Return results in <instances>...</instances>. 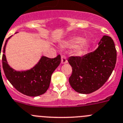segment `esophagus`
I'll return each mask as SVG.
<instances>
[{"instance_id":"34e87169","label":"esophagus","mask_w":123,"mask_h":123,"mask_svg":"<svg viewBox=\"0 0 123 123\" xmlns=\"http://www.w3.org/2000/svg\"><path fill=\"white\" fill-rule=\"evenodd\" d=\"M68 62L67 59H66V57L65 55L62 56V63L65 64Z\"/></svg>"}]
</instances>
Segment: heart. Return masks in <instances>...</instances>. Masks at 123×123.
I'll list each match as a JSON object with an SVG mask.
<instances>
[{
    "label": "heart",
    "instance_id": "heart-1",
    "mask_svg": "<svg viewBox=\"0 0 123 123\" xmlns=\"http://www.w3.org/2000/svg\"><path fill=\"white\" fill-rule=\"evenodd\" d=\"M83 38L81 37H77L69 39L68 41H65L63 44V46L66 48H74L77 46V52L79 54H82L88 48V42L86 41H83Z\"/></svg>",
    "mask_w": 123,
    "mask_h": 123
}]
</instances>
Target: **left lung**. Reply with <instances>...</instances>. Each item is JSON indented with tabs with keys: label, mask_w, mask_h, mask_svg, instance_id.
Segmentation results:
<instances>
[{
	"label": "left lung",
	"mask_w": 123,
	"mask_h": 123,
	"mask_svg": "<svg viewBox=\"0 0 123 123\" xmlns=\"http://www.w3.org/2000/svg\"><path fill=\"white\" fill-rule=\"evenodd\" d=\"M94 51L68 60L73 72L69 78L71 87L81 94L93 93L105 84L117 61V50L111 37L104 36Z\"/></svg>",
	"instance_id": "left-lung-1"
}]
</instances>
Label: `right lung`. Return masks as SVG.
<instances>
[{
    "label": "right lung",
    "instance_id": "1",
    "mask_svg": "<svg viewBox=\"0 0 123 123\" xmlns=\"http://www.w3.org/2000/svg\"><path fill=\"white\" fill-rule=\"evenodd\" d=\"M11 37L5 41L2 55V67L6 79L18 91L25 95L38 96L44 94L49 88L53 72L60 63V55L54 58L43 56L31 69L17 71L9 66L5 55L6 43Z\"/></svg>",
    "mask_w": 123,
    "mask_h": 123
}]
</instances>
